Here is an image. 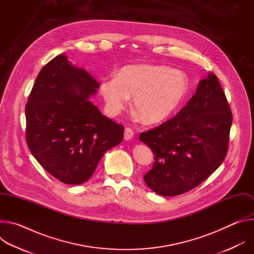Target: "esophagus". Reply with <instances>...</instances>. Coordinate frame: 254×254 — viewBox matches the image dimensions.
<instances>
[{
	"instance_id": "34e87169",
	"label": "esophagus",
	"mask_w": 254,
	"mask_h": 254,
	"mask_svg": "<svg viewBox=\"0 0 254 254\" xmlns=\"http://www.w3.org/2000/svg\"><path fill=\"white\" fill-rule=\"evenodd\" d=\"M132 136H133V131H132L130 128L127 127V128L125 129L124 138H125L126 140H129V139H131V138H132Z\"/></svg>"
}]
</instances>
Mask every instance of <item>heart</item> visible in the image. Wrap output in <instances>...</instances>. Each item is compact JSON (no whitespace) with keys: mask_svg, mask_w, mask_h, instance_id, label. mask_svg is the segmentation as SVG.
<instances>
[{"mask_svg":"<svg viewBox=\"0 0 254 254\" xmlns=\"http://www.w3.org/2000/svg\"><path fill=\"white\" fill-rule=\"evenodd\" d=\"M188 90L189 80L183 71L149 64L125 66L118 76H106L100 84L108 115H120L134 95L133 106L149 124L168 120L182 104Z\"/></svg>","mask_w":254,"mask_h":254,"instance_id":"obj_1","label":"heart"}]
</instances>
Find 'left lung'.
Segmentation results:
<instances>
[{"mask_svg":"<svg viewBox=\"0 0 254 254\" xmlns=\"http://www.w3.org/2000/svg\"><path fill=\"white\" fill-rule=\"evenodd\" d=\"M231 125L225 93L216 75L208 73L175 118L140 133L139 140L155 155L144 182L166 197L197 187L224 161Z\"/></svg>","mask_w":254,"mask_h":254,"instance_id":"1","label":"left lung"}]
</instances>
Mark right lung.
<instances>
[{"label":"right lung","mask_w":254,"mask_h":254,"mask_svg":"<svg viewBox=\"0 0 254 254\" xmlns=\"http://www.w3.org/2000/svg\"><path fill=\"white\" fill-rule=\"evenodd\" d=\"M99 83L59 54L36 78L26 104L30 152L54 178L69 185L92 176L103 155L124 138V127L90 100Z\"/></svg>","instance_id":"right-lung-1"}]
</instances>
